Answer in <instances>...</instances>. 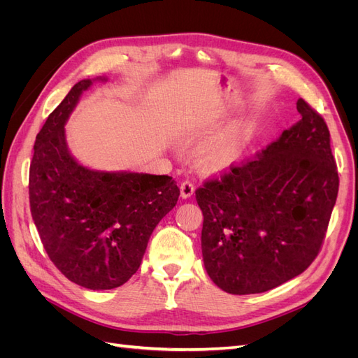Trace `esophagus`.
<instances>
[{"label":"esophagus","mask_w":358,"mask_h":358,"mask_svg":"<svg viewBox=\"0 0 358 358\" xmlns=\"http://www.w3.org/2000/svg\"><path fill=\"white\" fill-rule=\"evenodd\" d=\"M194 189H196V187H194V183L191 180H188V179L183 180L180 183V196H182V199L191 197L194 194Z\"/></svg>","instance_id":"1"}]
</instances>
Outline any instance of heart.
Masks as SVG:
<instances>
[{"label":"heart","instance_id":"heart-1","mask_svg":"<svg viewBox=\"0 0 358 358\" xmlns=\"http://www.w3.org/2000/svg\"><path fill=\"white\" fill-rule=\"evenodd\" d=\"M246 134V128H242L239 131L227 134L206 145L199 155L201 167L206 170H220L231 164L242 152Z\"/></svg>","mask_w":358,"mask_h":358}]
</instances>
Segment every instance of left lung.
<instances>
[{"mask_svg": "<svg viewBox=\"0 0 358 358\" xmlns=\"http://www.w3.org/2000/svg\"><path fill=\"white\" fill-rule=\"evenodd\" d=\"M297 110L300 121L262 152L196 189L204 267L230 294L284 284L321 251L339 175L324 117L303 99Z\"/></svg>", "mask_w": 358, "mask_h": 358, "instance_id": "8db88e82", "label": "left lung"}]
</instances>
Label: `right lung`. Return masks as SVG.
Returning a JSON list of instances; mask_svg holds the SVG:
<instances>
[{
    "instance_id": "1",
    "label": "right lung",
    "mask_w": 358,
    "mask_h": 358,
    "mask_svg": "<svg viewBox=\"0 0 358 358\" xmlns=\"http://www.w3.org/2000/svg\"><path fill=\"white\" fill-rule=\"evenodd\" d=\"M91 80L76 83L40 129L29 166V206L50 262L71 282L112 289L131 278L157 224L179 199L176 180L103 173L70 155L64 125Z\"/></svg>"
}]
</instances>
